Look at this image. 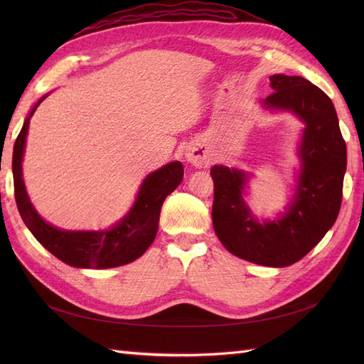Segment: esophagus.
<instances>
[{
	"label": "esophagus",
	"mask_w": 364,
	"mask_h": 364,
	"mask_svg": "<svg viewBox=\"0 0 364 364\" xmlns=\"http://www.w3.org/2000/svg\"><path fill=\"white\" fill-rule=\"evenodd\" d=\"M185 158L188 162H191L196 167H202L206 162V150L202 147H191L186 150Z\"/></svg>",
	"instance_id": "1"
}]
</instances>
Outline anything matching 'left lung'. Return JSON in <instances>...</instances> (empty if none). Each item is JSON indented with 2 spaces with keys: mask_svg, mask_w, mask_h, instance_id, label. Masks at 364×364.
Here are the masks:
<instances>
[{
  "mask_svg": "<svg viewBox=\"0 0 364 364\" xmlns=\"http://www.w3.org/2000/svg\"><path fill=\"white\" fill-rule=\"evenodd\" d=\"M270 87L273 92L262 105L290 111L305 123L299 147L302 165L293 200L282 217L261 223L243 197L249 174L214 165L213 225L232 255L259 266L287 267L304 258L337 220L346 144L331 98L316 85L299 75L274 74Z\"/></svg>",
  "mask_w": 364,
  "mask_h": 364,
  "instance_id": "left-lung-1",
  "label": "left lung"
}]
</instances>
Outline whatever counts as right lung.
<instances>
[{"mask_svg": "<svg viewBox=\"0 0 364 364\" xmlns=\"http://www.w3.org/2000/svg\"><path fill=\"white\" fill-rule=\"evenodd\" d=\"M47 97V95H46ZM41 100L33 106L24 121L14 147V183L18 211L26 226L39 243L65 264L79 269H111L124 266L144 253L158 232L159 214L165 197L171 194L183 179L179 161L164 165L150 173L141 183L136 200L129 214L107 230H62L47 223L33 208L23 181V155L30 118Z\"/></svg>", "mask_w": 364, "mask_h": 364, "instance_id": "right-lung-1", "label": "right lung"}]
</instances>
